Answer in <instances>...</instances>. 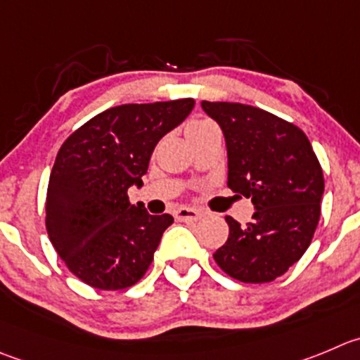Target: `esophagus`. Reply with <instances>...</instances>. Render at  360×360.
<instances>
[{"instance_id": "esophagus-1", "label": "esophagus", "mask_w": 360, "mask_h": 360, "mask_svg": "<svg viewBox=\"0 0 360 360\" xmlns=\"http://www.w3.org/2000/svg\"><path fill=\"white\" fill-rule=\"evenodd\" d=\"M174 217L178 221H198V219L203 217V212L198 210V208H191V207H180L174 214Z\"/></svg>"}]
</instances>
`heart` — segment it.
Returning a JSON list of instances; mask_svg holds the SVG:
<instances>
[{
    "label": "heart",
    "instance_id": "heart-1",
    "mask_svg": "<svg viewBox=\"0 0 360 360\" xmlns=\"http://www.w3.org/2000/svg\"><path fill=\"white\" fill-rule=\"evenodd\" d=\"M207 123H210V122H207V120H194V122H191L189 125H187V131H189V129H194V127L207 125Z\"/></svg>",
    "mask_w": 360,
    "mask_h": 360
}]
</instances>
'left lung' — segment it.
<instances>
[{
  "label": "left lung",
  "instance_id": "obj_1",
  "mask_svg": "<svg viewBox=\"0 0 360 360\" xmlns=\"http://www.w3.org/2000/svg\"><path fill=\"white\" fill-rule=\"evenodd\" d=\"M222 129L228 187L251 198L252 221L226 215L228 240L214 259L242 283H270L299 262L320 221L323 171L307 136L269 111L238 102H201Z\"/></svg>",
  "mask_w": 360,
  "mask_h": 360
}]
</instances>
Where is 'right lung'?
<instances>
[{
    "label": "right lung",
    "instance_id": "right-lung-1",
    "mask_svg": "<svg viewBox=\"0 0 360 360\" xmlns=\"http://www.w3.org/2000/svg\"><path fill=\"white\" fill-rule=\"evenodd\" d=\"M193 98L123 104L88 120L61 145L49 176L46 228L72 274L98 290L136 285L148 270L169 214L131 205L153 148L193 111Z\"/></svg>",
    "mask_w": 360,
    "mask_h": 360
}]
</instances>
